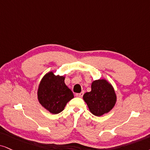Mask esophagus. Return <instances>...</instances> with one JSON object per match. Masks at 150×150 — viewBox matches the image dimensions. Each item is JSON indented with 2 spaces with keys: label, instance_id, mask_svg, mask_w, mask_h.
<instances>
[{
  "label": "esophagus",
  "instance_id": "1",
  "mask_svg": "<svg viewBox=\"0 0 150 150\" xmlns=\"http://www.w3.org/2000/svg\"><path fill=\"white\" fill-rule=\"evenodd\" d=\"M84 95V92H81L80 93H77L76 94V96L77 97H82Z\"/></svg>",
  "mask_w": 150,
  "mask_h": 150
}]
</instances>
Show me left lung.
Here are the masks:
<instances>
[{"instance_id": "left-lung-1", "label": "left lung", "mask_w": 150, "mask_h": 150, "mask_svg": "<svg viewBox=\"0 0 150 150\" xmlns=\"http://www.w3.org/2000/svg\"><path fill=\"white\" fill-rule=\"evenodd\" d=\"M83 98L90 111L96 116H101L108 112L117 101L113 87L105 79L94 81L92 83L91 91L85 93Z\"/></svg>"}]
</instances>
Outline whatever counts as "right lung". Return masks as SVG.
<instances>
[{
  "mask_svg": "<svg viewBox=\"0 0 150 150\" xmlns=\"http://www.w3.org/2000/svg\"><path fill=\"white\" fill-rule=\"evenodd\" d=\"M40 104L53 114L64 110L67 103L74 98L71 90L64 83V76H55L53 71L46 74L40 81L38 90Z\"/></svg>",
  "mask_w": 150,
  "mask_h": 150,
  "instance_id": "right-lung-1",
  "label": "right lung"
}]
</instances>
